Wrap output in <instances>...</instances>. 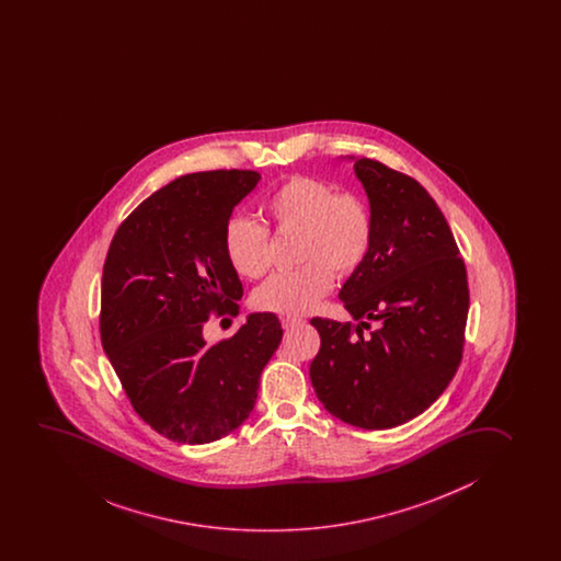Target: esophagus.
<instances>
[{
    "label": "esophagus",
    "mask_w": 561,
    "mask_h": 561,
    "mask_svg": "<svg viewBox=\"0 0 561 561\" xmlns=\"http://www.w3.org/2000/svg\"><path fill=\"white\" fill-rule=\"evenodd\" d=\"M305 320L302 318L297 317H285L282 318V325H284V330H291L295 325H301Z\"/></svg>",
    "instance_id": "34e87169"
}]
</instances>
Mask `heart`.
I'll return each mask as SVG.
<instances>
[{"instance_id": "1", "label": "heart", "mask_w": 561, "mask_h": 561, "mask_svg": "<svg viewBox=\"0 0 561 561\" xmlns=\"http://www.w3.org/2000/svg\"><path fill=\"white\" fill-rule=\"evenodd\" d=\"M264 210L279 231L299 233L297 262L302 266L260 285L256 309L284 317L307 314L330 293L333 276L355 274L373 247V214L365 201L337 193L320 179H287L266 198ZM224 249L239 276L256 279L270 268V231L256 219H229Z\"/></svg>"}]
</instances>
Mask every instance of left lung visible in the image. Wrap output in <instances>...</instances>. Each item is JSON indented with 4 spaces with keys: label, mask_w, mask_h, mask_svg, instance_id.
Instances as JSON below:
<instances>
[{
    "label": "left lung",
    "mask_w": 561,
    "mask_h": 561,
    "mask_svg": "<svg viewBox=\"0 0 561 561\" xmlns=\"http://www.w3.org/2000/svg\"><path fill=\"white\" fill-rule=\"evenodd\" d=\"M373 214V247L340 291L351 322L312 318L320 351L310 382L328 413L366 431L411 421L444 393L461 363L467 270L426 188L388 165L351 158ZM374 321L368 336L364 330Z\"/></svg>",
    "instance_id": "1"
}]
</instances>
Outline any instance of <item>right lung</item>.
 <instances>
[{"label":"right lung","instance_id":"obj_1","mask_svg":"<svg viewBox=\"0 0 561 561\" xmlns=\"http://www.w3.org/2000/svg\"><path fill=\"white\" fill-rule=\"evenodd\" d=\"M259 181L251 170L175 179L130 211L107 251L102 347L138 416L179 444H210L249 419L284 335L272 312L249 314L224 342L203 335L243 297L224 231Z\"/></svg>","mask_w":561,"mask_h":561}]
</instances>
